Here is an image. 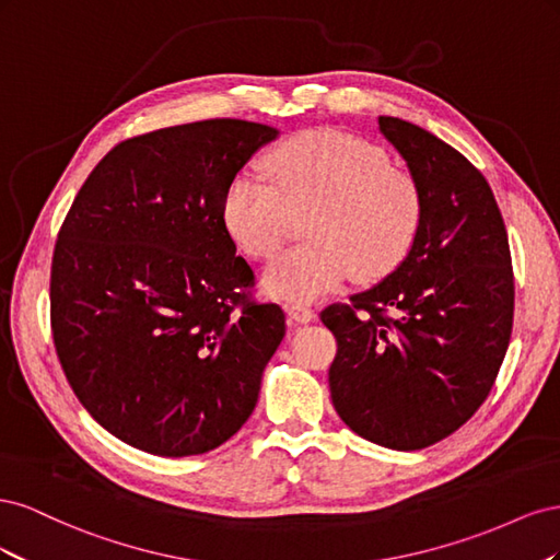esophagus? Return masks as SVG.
<instances>
[{
	"label": "esophagus",
	"instance_id": "obj_1",
	"mask_svg": "<svg viewBox=\"0 0 560 560\" xmlns=\"http://www.w3.org/2000/svg\"><path fill=\"white\" fill-rule=\"evenodd\" d=\"M287 315L299 322V325H306V322L315 319V311L308 303H290V306H287Z\"/></svg>",
	"mask_w": 560,
	"mask_h": 560
}]
</instances>
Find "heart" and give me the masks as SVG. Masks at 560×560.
<instances>
[{
    "label": "heart",
    "instance_id": "obj_1",
    "mask_svg": "<svg viewBox=\"0 0 560 560\" xmlns=\"http://www.w3.org/2000/svg\"><path fill=\"white\" fill-rule=\"evenodd\" d=\"M261 167L266 182L241 175L224 194L222 219L233 243L252 259H270L292 217L303 214L301 235L308 241L266 266L268 296L311 301L350 276L378 280L411 249L420 196L381 147L315 128L270 149Z\"/></svg>",
    "mask_w": 560,
    "mask_h": 560
}]
</instances>
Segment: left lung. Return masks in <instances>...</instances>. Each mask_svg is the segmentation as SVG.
<instances>
[{"label":"left lung","instance_id":"1","mask_svg":"<svg viewBox=\"0 0 560 560\" xmlns=\"http://www.w3.org/2000/svg\"><path fill=\"white\" fill-rule=\"evenodd\" d=\"M406 161L420 222L404 261L322 322L336 336L329 389L346 425L378 446L442 442L493 387L514 322V270L500 208L460 151L378 116Z\"/></svg>","mask_w":560,"mask_h":560}]
</instances>
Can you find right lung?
Listing matches in <instances>:
<instances>
[{"instance_id":"obj_1","label":"right lung","mask_w":560,"mask_h":560,"mask_svg":"<svg viewBox=\"0 0 560 560\" xmlns=\"http://www.w3.org/2000/svg\"><path fill=\"white\" fill-rule=\"evenodd\" d=\"M278 138L210 118L116 144L58 233L50 327L74 395L128 446L200 455L238 432L284 336L249 303L252 268L222 219L229 184Z\"/></svg>"}]
</instances>
